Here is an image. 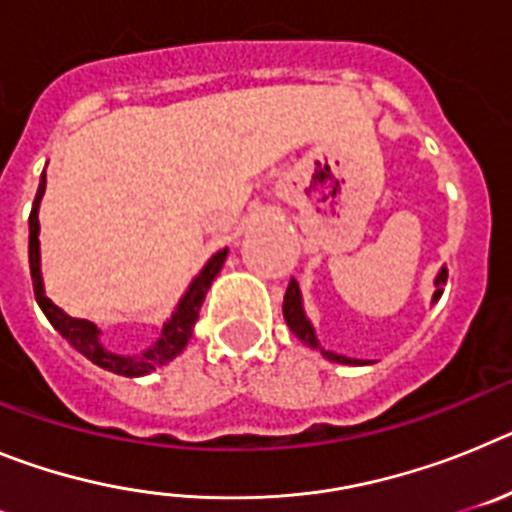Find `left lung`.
Here are the masks:
<instances>
[{"label":"left lung","instance_id":"1","mask_svg":"<svg viewBox=\"0 0 512 512\" xmlns=\"http://www.w3.org/2000/svg\"><path fill=\"white\" fill-rule=\"evenodd\" d=\"M446 277H449V271H446V266H441V269H438V274H436V279H433V284H436V292H433L431 302L441 300ZM282 312H284V320H287L289 330H292V333H295V336L300 338L302 343H305V346L320 351V354H323L328 361H333V364H348V366L369 364V361H364V359H351V356L336 354V351H325V348L320 346L318 333H315L310 318L305 315V305H302V292H300V284H297V279H289V287H287V292H284Z\"/></svg>","mask_w":512,"mask_h":512}]
</instances>
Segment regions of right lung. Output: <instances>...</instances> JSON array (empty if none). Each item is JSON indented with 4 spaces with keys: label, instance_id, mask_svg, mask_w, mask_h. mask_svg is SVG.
<instances>
[{
    "label": "right lung",
    "instance_id": "right-lung-1",
    "mask_svg": "<svg viewBox=\"0 0 512 512\" xmlns=\"http://www.w3.org/2000/svg\"><path fill=\"white\" fill-rule=\"evenodd\" d=\"M45 194V171L40 176L38 194H35L33 212H30V274H33V289H35V300H38L40 310L45 312V318L51 320L53 328L61 333L71 346L79 351L81 356H87L92 364L102 366L107 372L120 374V377H146V374L156 372L158 366L169 364L171 359L182 354L187 348L189 338H192V330L197 318H200V307L205 302L207 289H210L212 279L220 274L225 264V256H228V248L217 251L210 261L200 269V274L192 279V284L187 287V292L182 295L179 305L174 307L169 318H166L164 328H161V336L156 338V343L140 351V354H115L110 348L102 343V328L92 320L84 318H71L51 297L45 295V284H43V271H40V200Z\"/></svg>",
    "mask_w": 512,
    "mask_h": 512
}]
</instances>
